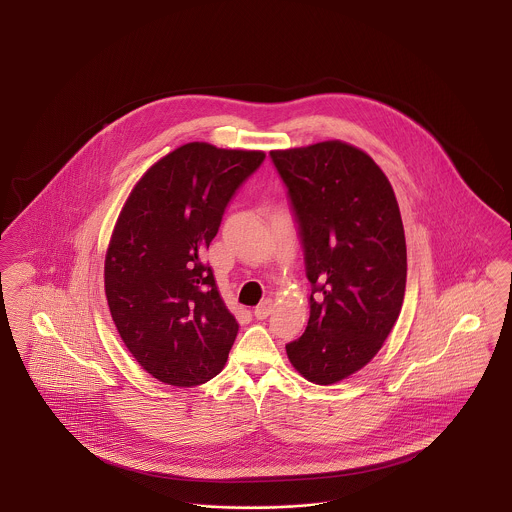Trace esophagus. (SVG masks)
<instances>
[{"mask_svg": "<svg viewBox=\"0 0 512 512\" xmlns=\"http://www.w3.org/2000/svg\"><path fill=\"white\" fill-rule=\"evenodd\" d=\"M270 313H272V299L261 301V303L255 307V311H253L255 318H259V320H265Z\"/></svg>", "mask_w": 512, "mask_h": 512, "instance_id": "obj_1", "label": "esophagus"}]
</instances>
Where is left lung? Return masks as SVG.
I'll use <instances>...</instances> for the list:
<instances>
[{
  "label": "left lung",
  "mask_w": 512,
  "mask_h": 512,
  "mask_svg": "<svg viewBox=\"0 0 512 512\" xmlns=\"http://www.w3.org/2000/svg\"><path fill=\"white\" fill-rule=\"evenodd\" d=\"M288 188L311 282V317L286 345L297 372L336 384L380 351L399 317L407 245L390 180L338 140L270 151Z\"/></svg>",
  "instance_id": "left-lung-1"
}]
</instances>
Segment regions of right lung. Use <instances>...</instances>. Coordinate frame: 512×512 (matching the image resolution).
I'll return each mask as SVG.
<instances>
[{"label":"right lung","instance_id":"right-lung-1","mask_svg":"<svg viewBox=\"0 0 512 512\" xmlns=\"http://www.w3.org/2000/svg\"><path fill=\"white\" fill-rule=\"evenodd\" d=\"M263 151L192 142L134 186L105 257V295L132 357L157 380L192 388L222 370L238 322L220 297L205 251Z\"/></svg>","mask_w":512,"mask_h":512}]
</instances>
